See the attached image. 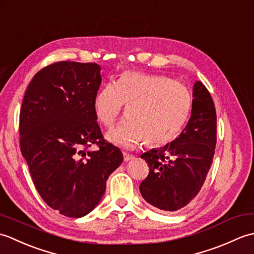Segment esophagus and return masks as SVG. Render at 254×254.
<instances>
[{
  "mask_svg": "<svg viewBox=\"0 0 254 254\" xmlns=\"http://www.w3.org/2000/svg\"><path fill=\"white\" fill-rule=\"evenodd\" d=\"M133 157H134V156H133V155H131V154L123 153V158H124V161H128V160H131Z\"/></svg>",
  "mask_w": 254,
  "mask_h": 254,
  "instance_id": "34e87169",
  "label": "esophagus"
}]
</instances>
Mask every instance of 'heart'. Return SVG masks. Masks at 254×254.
I'll use <instances>...</instances> for the list:
<instances>
[{
    "label": "heart",
    "mask_w": 254,
    "mask_h": 254,
    "mask_svg": "<svg viewBox=\"0 0 254 254\" xmlns=\"http://www.w3.org/2000/svg\"><path fill=\"white\" fill-rule=\"evenodd\" d=\"M191 91L165 75L127 71L117 83H108L96 95V116L105 127L116 123L127 106L128 116L107 134L113 144L134 148L145 138L161 145L175 138L192 109Z\"/></svg>",
    "instance_id": "1"
}]
</instances>
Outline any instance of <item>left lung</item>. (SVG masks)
<instances>
[{
  "mask_svg": "<svg viewBox=\"0 0 254 254\" xmlns=\"http://www.w3.org/2000/svg\"><path fill=\"white\" fill-rule=\"evenodd\" d=\"M216 145V110L206 87L193 85L190 120L175 141L141 155L149 174L139 186L143 198L161 212L192 202L212 166Z\"/></svg>",
  "mask_w": 254,
  "mask_h": 254,
  "instance_id": "8db88e82",
  "label": "left lung"
}]
</instances>
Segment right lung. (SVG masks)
<instances>
[{"instance_id":"add662e5","label":"right lung","mask_w":254,"mask_h":254,"mask_svg":"<svg viewBox=\"0 0 254 254\" xmlns=\"http://www.w3.org/2000/svg\"><path fill=\"white\" fill-rule=\"evenodd\" d=\"M100 71L96 63H53L35 75L21 105V155L42 199L67 217H83L98 205L123 161L96 122ZM93 143L98 151L88 149Z\"/></svg>"}]
</instances>
